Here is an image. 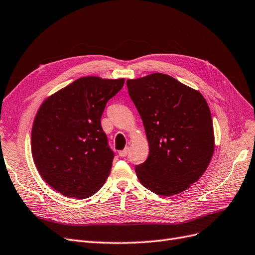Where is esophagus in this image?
<instances>
[{
	"label": "esophagus",
	"mask_w": 255,
	"mask_h": 255,
	"mask_svg": "<svg viewBox=\"0 0 255 255\" xmlns=\"http://www.w3.org/2000/svg\"><path fill=\"white\" fill-rule=\"evenodd\" d=\"M128 152H129V148H128V147H126V148H125L124 150H121V151L119 152V155H120L121 158H125L126 155L128 154Z\"/></svg>",
	"instance_id": "esophagus-1"
}]
</instances>
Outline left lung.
<instances>
[{"label": "left lung", "mask_w": 255, "mask_h": 255, "mask_svg": "<svg viewBox=\"0 0 255 255\" xmlns=\"http://www.w3.org/2000/svg\"><path fill=\"white\" fill-rule=\"evenodd\" d=\"M127 87L149 144L148 158L135 167L139 182L161 196L187 190L204 174L215 148L207 101L162 73L128 79Z\"/></svg>", "instance_id": "obj_1"}]
</instances>
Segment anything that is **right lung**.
<instances>
[{
    "instance_id": "1",
    "label": "right lung",
    "mask_w": 255,
    "mask_h": 255,
    "mask_svg": "<svg viewBox=\"0 0 255 255\" xmlns=\"http://www.w3.org/2000/svg\"><path fill=\"white\" fill-rule=\"evenodd\" d=\"M124 83V78L81 77L40 106L31 129V153L40 176L57 192L85 199L104 185L114 154L101 118Z\"/></svg>"
}]
</instances>
